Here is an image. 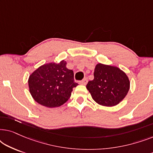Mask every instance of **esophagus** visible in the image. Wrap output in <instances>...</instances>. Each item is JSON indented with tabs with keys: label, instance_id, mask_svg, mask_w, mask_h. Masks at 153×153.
Here are the masks:
<instances>
[{
	"label": "esophagus",
	"instance_id": "34e87169",
	"mask_svg": "<svg viewBox=\"0 0 153 153\" xmlns=\"http://www.w3.org/2000/svg\"><path fill=\"white\" fill-rule=\"evenodd\" d=\"M87 83H88V79L86 78L83 79L82 81H81L80 82H79V83H80V84H81V85H86Z\"/></svg>",
	"mask_w": 153,
	"mask_h": 153
}]
</instances>
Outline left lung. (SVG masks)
<instances>
[{
  "label": "left lung",
  "instance_id": "left-lung-1",
  "mask_svg": "<svg viewBox=\"0 0 153 153\" xmlns=\"http://www.w3.org/2000/svg\"><path fill=\"white\" fill-rule=\"evenodd\" d=\"M130 87L127 74L118 67L98 63L94 70V79L86 88L94 101L104 106H114L126 97Z\"/></svg>",
  "mask_w": 153,
  "mask_h": 153
}]
</instances>
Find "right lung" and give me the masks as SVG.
Masks as SVG:
<instances>
[{"label": "right lung", "mask_w": 153, "mask_h": 153, "mask_svg": "<svg viewBox=\"0 0 153 153\" xmlns=\"http://www.w3.org/2000/svg\"><path fill=\"white\" fill-rule=\"evenodd\" d=\"M64 60L58 63L52 62L39 67L28 78L30 95L37 103L48 108L62 106L69 100L74 82V72L67 68Z\"/></svg>", "instance_id": "right-lung-1"}]
</instances>
